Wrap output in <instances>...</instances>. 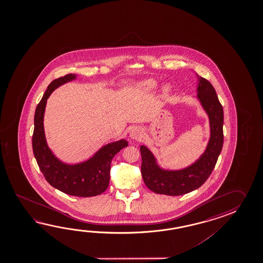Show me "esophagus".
Segmentation results:
<instances>
[{"mask_svg":"<svg viewBox=\"0 0 263 263\" xmlns=\"http://www.w3.org/2000/svg\"><path fill=\"white\" fill-rule=\"evenodd\" d=\"M129 136L132 139L139 140L142 138L143 136V129L139 128V127H135L134 129L130 130L129 133Z\"/></svg>","mask_w":263,"mask_h":263,"instance_id":"esophagus-1","label":"esophagus"}]
</instances>
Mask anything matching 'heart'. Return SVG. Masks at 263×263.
Listing matches in <instances>:
<instances>
[{
  "label": "heart",
  "instance_id": "heart-1",
  "mask_svg": "<svg viewBox=\"0 0 263 263\" xmlns=\"http://www.w3.org/2000/svg\"><path fill=\"white\" fill-rule=\"evenodd\" d=\"M142 87L145 90L154 89L156 87V83L153 80H148V81H145L142 84ZM165 92H167V89L165 90Z\"/></svg>",
  "mask_w": 263,
  "mask_h": 263
}]
</instances>
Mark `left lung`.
Segmentation results:
<instances>
[{"instance_id":"8db88e82","label":"left lung","mask_w":263,"mask_h":263,"mask_svg":"<svg viewBox=\"0 0 263 263\" xmlns=\"http://www.w3.org/2000/svg\"><path fill=\"white\" fill-rule=\"evenodd\" d=\"M198 77V99L207 112L211 125V139L206 151L194 164L178 171H165L157 165L153 154L145 145L140 146L141 173L149 190L167 196H181L199 188L215 166L223 143V111L212 84Z\"/></svg>"}]
</instances>
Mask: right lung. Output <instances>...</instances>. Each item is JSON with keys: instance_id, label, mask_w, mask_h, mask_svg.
I'll use <instances>...</instances> for the list:
<instances>
[{"instance_id": "obj_1", "label": "right lung", "mask_w": 263, "mask_h": 263, "mask_svg": "<svg viewBox=\"0 0 263 263\" xmlns=\"http://www.w3.org/2000/svg\"><path fill=\"white\" fill-rule=\"evenodd\" d=\"M74 79L75 74H67L55 79L45 91L34 112L33 151L40 171L52 187L70 196L89 197L101 195L106 190L110 181L112 158L125 146H128V142L120 140L104 145L90 160L79 164L68 165L56 159L45 139V106L53 90Z\"/></svg>"}]
</instances>
